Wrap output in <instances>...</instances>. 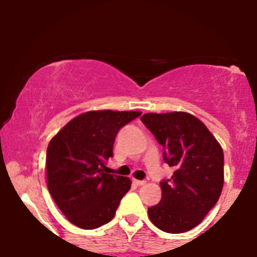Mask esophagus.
<instances>
[{
  "label": "esophagus",
  "mask_w": 257,
  "mask_h": 257,
  "mask_svg": "<svg viewBox=\"0 0 257 257\" xmlns=\"http://www.w3.org/2000/svg\"><path fill=\"white\" fill-rule=\"evenodd\" d=\"M133 184L137 185V186H143V185H145V181H144V180H137V179H133Z\"/></svg>",
  "instance_id": "esophagus-1"
}]
</instances>
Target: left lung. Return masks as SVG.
<instances>
[{"label":"left lung","mask_w":257,"mask_h":257,"mask_svg":"<svg viewBox=\"0 0 257 257\" xmlns=\"http://www.w3.org/2000/svg\"><path fill=\"white\" fill-rule=\"evenodd\" d=\"M146 128L163 146L175 172L161 181L162 198L149 208L151 222L167 233L198 226L216 204L223 186V151L202 120L187 112L145 113Z\"/></svg>","instance_id":"8db88e82"}]
</instances>
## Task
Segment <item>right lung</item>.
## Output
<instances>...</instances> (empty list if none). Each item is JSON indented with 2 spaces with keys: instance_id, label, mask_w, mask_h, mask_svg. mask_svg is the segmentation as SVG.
Here are the masks:
<instances>
[{
  "instance_id": "obj_1",
  "label": "right lung",
  "mask_w": 257,
  "mask_h": 257,
  "mask_svg": "<svg viewBox=\"0 0 257 257\" xmlns=\"http://www.w3.org/2000/svg\"><path fill=\"white\" fill-rule=\"evenodd\" d=\"M139 111H89L70 120L47 149V185L55 204L70 222L94 229L113 219L131 180L108 174L119 129Z\"/></svg>"
}]
</instances>
